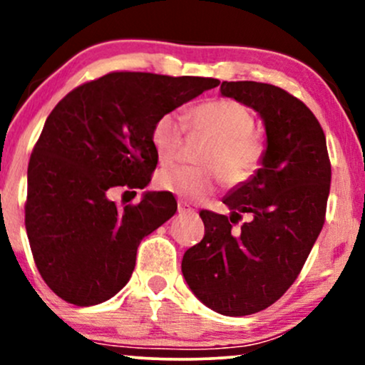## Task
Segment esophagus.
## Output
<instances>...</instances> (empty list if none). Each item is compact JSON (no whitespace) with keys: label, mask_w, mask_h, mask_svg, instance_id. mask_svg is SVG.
<instances>
[{"label":"esophagus","mask_w":365,"mask_h":365,"mask_svg":"<svg viewBox=\"0 0 365 365\" xmlns=\"http://www.w3.org/2000/svg\"><path fill=\"white\" fill-rule=\"evenodd\" d=\"M178 212H180V215H195V209L188 206V204L183 202V200H180V202H178Z\"/></svg>","instance_id":"obj_1"}]
</instances>
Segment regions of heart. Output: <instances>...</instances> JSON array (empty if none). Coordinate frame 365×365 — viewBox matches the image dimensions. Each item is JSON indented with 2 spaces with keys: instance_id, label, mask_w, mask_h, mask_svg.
Instances as JSON below:
<instances>
[{
  "instance_id": "b5f03b06",
  "label": "heart",
  "mask_w": 365,
  "mask_h": 365,
  "mask_svg": "<svg viewBox=\"0 0 365 365\" xmlns=\"http://www.w3.org/2000/svg\"><path fill=\"white\" fill-rule=\"evenodd\" d=\"M254 113L233 99H211L187 113H163L150 128V144L161 165L175 161L185 128L204 133L211 142L199 161L204 166H170L156 175L159 190L185 200H200L215 190L217 177L228 185L245 182L261 166L264 142L254 133Z\"/></svg>"
}]
</instances>
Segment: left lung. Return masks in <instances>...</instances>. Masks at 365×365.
<instances>
[{"label":"left lung","instance_id":"8db88e82","mask_svg":"<svg viewBox=\"0 0 365 365\" xmlns=\"http://www.w3.org/2000/svg\"><path fill=\"white\" fill-rule=\"evenodd\" d=\"M221 96L252 108L266 127L261 168L225 197L232 215L200 211L204 238L183 255L194 295L223 316L269 307L302 271L319 237L331 163L314 113L271 83L223 82ZM245 212L251 220L237 230Z\"/></svg>","mask_w":365,"mask_h":365}]
</instances>
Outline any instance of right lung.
<instances>
[{
	"mask_svg": "<svg viewBox=\"0 0 365 365\" xmlns=\"http://www.w3.org/2000/svg\"><path fill=\"white\" fill-rule=\"evenodd\" d=\"M217 83L111 72L54 106L29 161L25 228L37 269L58 297L89 307L128 283L140 240L175 215L177 200L145 192L120 209L108 192L148 185L158 165L154 121Z\"/></svg>",
	"mask_w": 365,
	"mask_h": 365,
	"instance_id": "add662e5",
	"label": "right lung"
}]
</instances>
